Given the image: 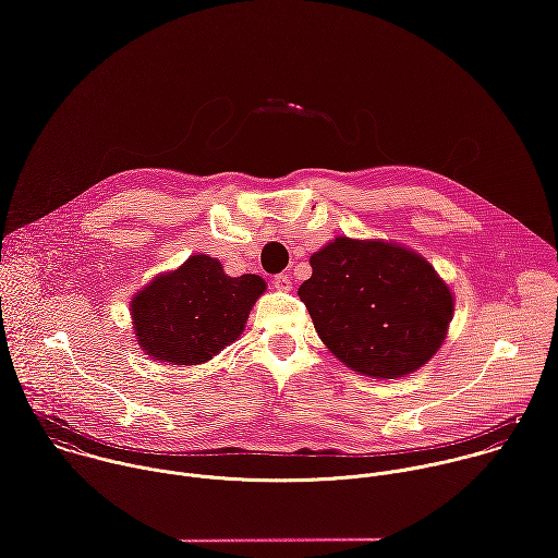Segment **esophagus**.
Segmentation results:
<instances>
[{
	"label": "esophagus",
	"mask_w": 558,
	"mask_h": 558,
	"mask_svg": "<svg viewBox=\"0 0 558 558\" xmlns=\"http://www.w3.org/2000/svg\"><path fill=\"white\" fill-rule=\"evenodd\" d=\"M274 287H276L278 291H291V278H289V274H278V276H274Z\"/></svg>",
	"instance_id": "34e87169"
}]
</instances>
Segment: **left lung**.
<instances>
[{
  "mask_svg": "<svg viewBox=\"0 0 558 558\" xmlns=\"http://www.w3.org/2000/svg\"><path fill=\"white\" fill-rule=\"evenodd\" d=\"M308 263L313 274L298 295L317 336L347 366L392 379L437 353L452 317V293L422 256L342 235Z\"/></svg>",
  "mask_w": 558,
  "mask_h": 558,
  "instance_id": "obj_1",
  "label": "left lung"
}]
</instances>
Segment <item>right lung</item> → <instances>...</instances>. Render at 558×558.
<instances>
[{
    "mask_svg": "<svg viewBox=\"0 0 558 558\" xmlns=\"http://www.w3.org/2000/svg\"><path fill=\"white\" fill-rule=\"evenodd\" d=\"M265 287L260 276L231 278L216 258L192 256L132 300L136 340L154 360L185 366L207 362L243 333Z\"/></svg>",
    "mask_w": 558,
    "mask_h": 558,
    "instance_id": "1",
    "label": "right lung"
}]
</instances>
